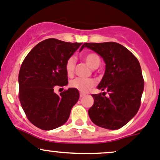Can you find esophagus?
Masks as SVG:
<instances>
[{
    "label": "esophagus",
    "instance_id": "1",
    "mask_svg": "<svg viewBox=\"0 0 160 160\" xmlns=\"http://www.w3.org/2000/svg\"><path fill=\"white\" fill-rule=\"evenodd\" d=\"M85 96V93H82V92H80V98H82V97H84V96Z\"/></svg>",
    "mask_w": 160,
    "mask_h": 160
}]
</instances>
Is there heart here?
I'll return each mask as SVG.
<instances>
[{"instance_id":"heart-1","label":"heart","mask_w":160,"mask_h":160,"mask_svg":"<svg viewBox=\"0 0 160 160\" xmlns=\"http://www.w3.org/2000/svg\"><path fill=\"white\" fill-rule=\"evenodd\" d=\"M83 58L86 64L91 68L93 69L97 68L101 63L100 58L99 57V55L95 53H87V54L84 55ZM75 63H76V61H75V58L74 57H71L70 58H68L67 62H66L65 69L67 74L69 76L73 75L74 71H75ZM95 84H96V82L92 78H76L70 82V85L72 88H76L78 91L82 92H88L92 87L94 86Z\"/></svg>"}]
</instances>
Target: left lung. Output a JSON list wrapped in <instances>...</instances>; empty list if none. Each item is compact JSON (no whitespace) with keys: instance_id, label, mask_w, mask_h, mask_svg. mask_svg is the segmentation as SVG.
I'll return each instance as SVG.
<instances>
[{"instance_id":"1","label":"left lung","mask_w":160,"mask_h":160,"mask_svg":"<svg viewBox=\"0 0 160 160\" xmlns=\"http://www.w3.org/2000/svg\"><path fill=\"white\" fill-rule=\"evenodd\" d=\"M90 49L103 59L105 73L98 85L109 96L92 94L94 103L88 116L96 125L118 130L128 123L138 111L144 90L140 64L133 53L114 42H85L81 47Z\"/></svg>"}]
</instances>
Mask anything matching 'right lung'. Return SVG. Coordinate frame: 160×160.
<instances>
[{
  "instance_id": "add662e5",
  "label": "right lung",
  "mask_w": 160,
  "mask_h": 160,
  "mask_svg": "<svg viewBox=\"0 0 160 160\" xmlns=\"http://www.w3.org/2000/svg\"><path fill=\"white\" fill-rule=\"evenodd\" d=\"M81 45L47 39L35 46L23 61L18 75L19 100L36 127L50 131L67 122L79 92L69 88L58 96L54 88L68 84L66 62Z\"/></svg>"
}]
</instances>
